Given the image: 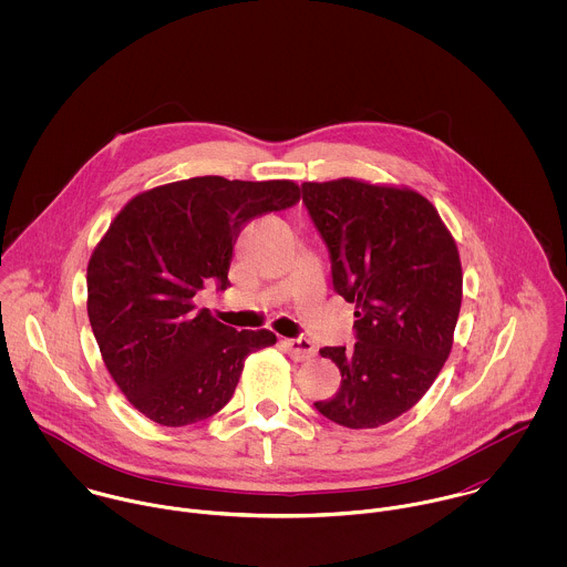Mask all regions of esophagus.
<instances>
[{"label": "esophagus", "mask_w": 567, "mask_h": 567, "mask_svg": "<svg viewBox=\"0 0 567 567\" xmlns=\"http://www.w3.org/2000/svg\"><path fill=\"white\" fill-rule=\"evenodd\" d=\"M284 347L290 353V358L297 360V362L310 360L317 353V347L308 338H288V340H284Z\"/></svg>", "instance_id": "1"}]
</instances>
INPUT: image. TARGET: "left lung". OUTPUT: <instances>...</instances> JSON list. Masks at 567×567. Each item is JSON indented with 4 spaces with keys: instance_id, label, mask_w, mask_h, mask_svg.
<instances>
[{
    "instance_id": "obj_1",
    "label": "left lung",
    "mask_w": 567,
    "mask_h": 567,
    "mask_svg": "<svg viewBox=\"0 0 567 567\" xmlns=\"http://www.w3.org/2000/svg\"><path fill=\"white\" fill-rule=\"evenodd\" d=\"M303 203L329 248L333 288L358 319L351 349H321L342 380L315 405L338 425L380 427L427 393L452 351L458 248L436 207L405 185L303 183Z\"/></svg>"
}]
</instances>
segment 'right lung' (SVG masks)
Returning <instances> with one entry per match:
<instances>
[{
    "label": "right lung",
    "mask_w": 567,
    "mask_h": 567,
    "mask_svg": "<svg viewBox=\"0 0 567 567\" xmlns=\"http://www.w3.org/2000/svg\"><path fill=\"white\" fill-rule=\"evenodd\" d=\"M295 181L194 176L133 196L86 266V315L102 360L133 408L178 427L234 398L244 360L277 342L268 329L236 331L194 295L214 277L225 290L244 227L297 205Z\"/></svg>",
    "instance_id": "1"
}]
</instances>
